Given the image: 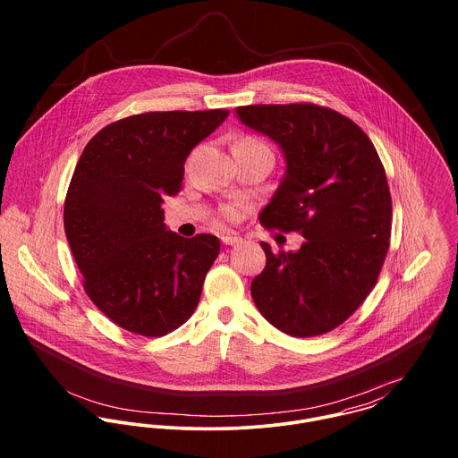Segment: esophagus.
<instances>
[{
  "label": "esophagus",
  "instance_id": "esophagus-1",
  "mask_svg": "<svg viewBox=\"0 0 458 458\" xmlns=\"http://www.w3.org/2000/svg\"><path fill=\"white\" fill-rule=\"evenodd\" d=\"M242 242L240 236H233V234H224L222 236V243L224 245H238Z\"/></svg>",
  "mask_w": 458,
  "mask_h": 458
}]
</instances>
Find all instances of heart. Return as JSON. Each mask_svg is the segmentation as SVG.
Returning <instances> with one entry per match:
<instances>
[{
	"label": "heart",
	"instance_id": "obj_1",
	"mask_svg": "<svg viewBox=\"0 0 458 458\" xmlns=\"http://www.w3.org/2000/svg\"><path fill=\"white\" fill-rule=\"evenodd\" d=\"M236 146H254V148H256V146H259V148H266V146L261 144L259 140H256V139H250V137H247V139H242L240 142H236ZM225 213H227V215H233V209H227Z\"/></svg>",
	"mask_w": 458,
	"mask_h": 458
}]
</instances>
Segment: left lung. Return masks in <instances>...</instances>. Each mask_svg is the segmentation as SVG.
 <instances>
[{
	"mask_svg": "<svg viewBox=\"0 0 458 458\" xmlns=\"http://www.w3.org/2000/svg\"><path fill=\"white\" fill-rule=\"evenodd\" d=\"M249 129L278 144L285 173L259 215L298 231L300 250L273 254L250 293L264 319L291 336L342 325L369 296L390 247L392 196L379 155L354 122L314 104L245 106Z\"/></svg>",
	"mask_w": 458,
	"mask_h": 458,
	"instance_id": "obj_1",
	"label": "left lung"
}]
</instances>
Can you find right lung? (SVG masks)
<instances>
[{
  "label": "right lung",
  "mask_w": 458,
  "mask_h": 458,
  "mask_svg": "<svg viewBox=\"0 0 458 458\" xmlns=\"http://www.w3.org/2000/svg\"><path fill=\"white\" fill-rule=\"evenodd\" d=\"M227 116L144 113L86 144L66 192V240L89 300L118 327L162 336L194 314L220 242L169 231L162 202L180 192L187 157Z\"/></svg>",
  "instance_id": "right-lung-1"
}]
</instances>
